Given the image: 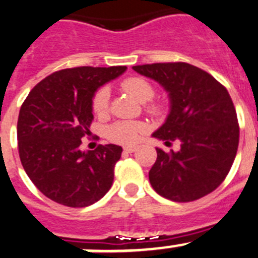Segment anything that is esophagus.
<instances>
[{"label": "esophagus", "instance_id": "1", "mask_svg": "<svg viewBox=\"0 0 258 258\" xmlns=\"http://www.w3.org/2000/svg\"><path fill=\"white\" fill-rule=\"evenodd\" d=\"M135 151H138V147H136V145H127V147H124V152H126V153H134Z\"/></svg>", "mask_w": 258, "mask_h": 258}]
</instances>
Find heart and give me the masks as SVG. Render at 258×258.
<instances>
[{"instance_id": "heart-1", "label": "heart", "mask_w": 258, "mask_h": 258, "mask_svg": "<svg viewBox=\"0 0 258 258\" xmlns=\"http://www.w3.org/2000/svg\"><path fill=\"white\" fill-rule=\"evenodd\" d=\"M120 86L127 93L135 97L139 102L151 101L154 96V87L144 78L140 76H130L120 83ZM110 102V92L109 88L102 87L98 89L93 96L92 107L93 111L98 115H104L109 109ZM145 110L154 116H158L163 113L165 107L160 102H148L145 105ZM147 131V126L140 120H116L106 128L107 138L120 144H131L140 139Z\"/></svg>"}]
</instances>
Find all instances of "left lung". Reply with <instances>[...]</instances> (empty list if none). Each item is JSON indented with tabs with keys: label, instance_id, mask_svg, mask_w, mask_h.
<instances>
[{
	"label": "left lung",
	"instance_id": "8db88e82",
	"mask_svg": "<svg viewBox=\"0 0 258 258\" xmlns=\"http://www.w3.org/2000/svg\"><path fill=\"white\" fill-rule=\"evenodd\" d=\"M169 93L170 113L153 138L179 140L178 152L157 149L149 182L162 197L188 203L225 180L239 145V124L227 89L210 74L184 62L132 67Z\"/></svg>",
	"mask_w": 258,
	"mask_h": 258
}]
</instances>
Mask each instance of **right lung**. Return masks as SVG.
<instances>
[{"label": "right lung", "instance_id": "1", "mask_svg": "<svg viewBox=\"0 0 258 258\" xmlns=\"http://www.w3.org/2000/svg\"><path fill=\"white\" fill-rule=\"evenodd\" d=\"M126 66L74 67L55 71L33 87L18 118V149L24 171L42 195L71 208L88 207L114 180L122 147L80 151L89 135L96 91Z\"/></svg>", "mask_w": 258, "mask_h": 258}]
</instances>
